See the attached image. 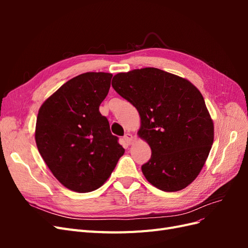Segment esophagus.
I'll use <instances>...</instances> for the list:
<instances>
[{"label":"esophagus","mask_w":248,"mask_h":248,"mask_svg":"<svg viewBox=\"0 0 248 248\" xmlns=\"http://www.w3.org/2000/svg\"><path fill=\"white\" fill-rule=\"evenodd\" d=\"M132 139H133V137H132V134H130V133H126L125 136L123 137V139H122V140H123V142L125 145H130V142L132 141Z\"/></svg>","instance_id":"34e87169"}]
</instances>
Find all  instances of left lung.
Masks as SVG:
<instances>
[{"label": "left lung", "instance_id": "obj_1", "mask_svg": "<svg viewBox=\"0 0 248 248\" xmlns=\"http://www.w3.org/2000/svg\"><path fill=\"white\" fill-rule=\"evenodd\" d=\"M115 91L138 109L139 136L151 148L141 166L148 181L179 191L196 179L214 140V125L202 95L189 80L153 67L118 73Z\"/></svg>", "mask_w": 248, "mask_h": 248}]
</instances>
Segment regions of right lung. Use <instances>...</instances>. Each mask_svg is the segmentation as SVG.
<instances>
[{
	"label": "right lung",
	"mask_w": 248,
	"mask_h": 248,
	"mask_svg": "<svg viewBox=\"0 0 248 248\" xmlns=\"http://www.w3.org/2000/svg\"><path fill=\"white\" fill-rule=\"evenodd\" d=\"M112 74L86 72L71 78L43 102L35 140L59 182L77 192L99 188L125 150L99 111Z\"/></svg>",
	"instance_id": "add662e5"
}]
</instances>
